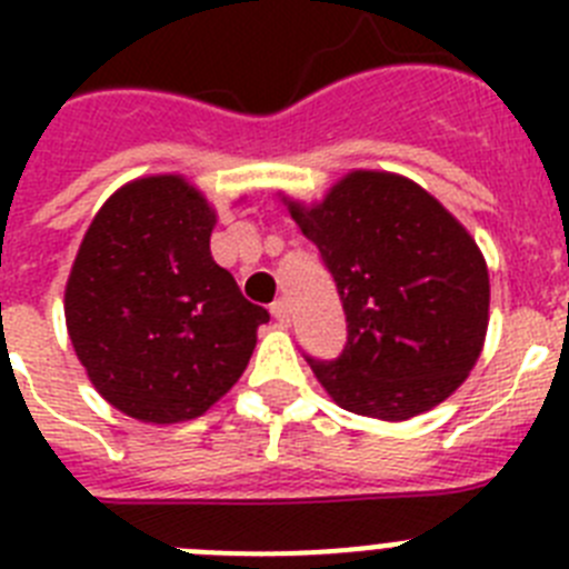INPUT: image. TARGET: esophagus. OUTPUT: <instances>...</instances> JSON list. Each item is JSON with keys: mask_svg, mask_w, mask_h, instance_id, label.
<instances>
[{"mask_svg": "<svg viewBox=\"0 0 569 569\" xmlns=\"http://www.w3.org/2000/svg\"><path fill=\"white\" fill-rule=\"evenodd\" d=\"M270 313H273V319L279 321L281 328H288L290 325V305L284 299H279V301H273V305H270Z\"/></svg>", "mask_w": 569, "mask_h": 569, "instance_id": "34e87169", "label": "esophagus"}]
</instances>
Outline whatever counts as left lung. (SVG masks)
Listing matches in <instances>:
<instances>
[{
  "label": "left lung",
  "mask_w": 569,
  "mask_h": 569,
  "mask_svg": "<svg viewBox=\"0 0 569 569\" xmlns=\"http://www.w3.org/2000/svg\"><path fill=\"white\" fill-rule=\"evenodd\" d=\"M281 199L333 273L347 316L339 359H308L330 399L405 421L453 396L490 321L487 261L465 224L387 170H350L313 204Z\"/></svg>",
  "instance_id": "obj_1"
}]
</instances>
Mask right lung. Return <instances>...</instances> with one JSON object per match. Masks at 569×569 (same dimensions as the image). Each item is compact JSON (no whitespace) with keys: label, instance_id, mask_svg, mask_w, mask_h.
Wrapping results in <instances>:
<instances>
[{"label":"right lung","instance_id":"obj_1","mask_svg":"<svg viewBox=\"0 0 569 569\" xmlns=\"http://www.w3.org/2000/svg\"><path fill=\"white\" fill-rule=\"evenodd\" d=\"M216 210L179 173L133 179L93 216L64 284L77 359L144 425L208 413L244 373L270 313L210 256Z\"/></svg>","mask_w":569,"mask_h":569}]
</instances>
